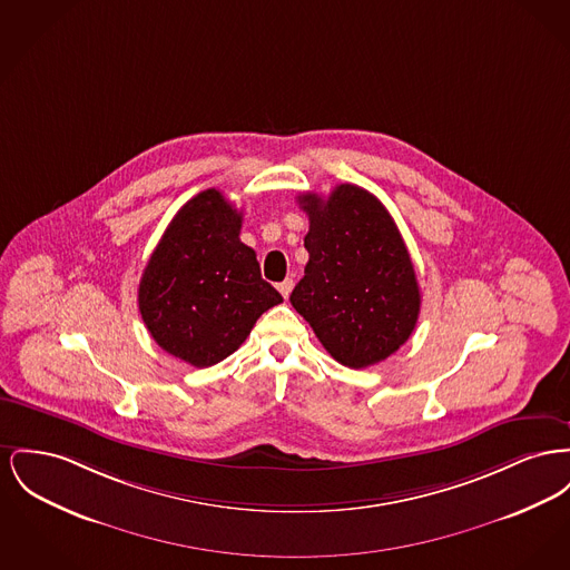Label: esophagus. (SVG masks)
<instances>
[{
  "instance_id": "obj_1",
  "label": "esophagus",
  "mask_w": 570,
  "mask_h": 570,
  "mask_svg": "<svg viewBox=\"0 0 570 570\" xmlns=\"http://www.w3.org/2000/svg\"><path fill=\"white\" fill-rule=\"evenodd\" d=\"M293 286H295V282L288 277V279H284V282H279V284H277V291L282 293V297H284V299H288V295H291Z\"/></svg>"
}]
</instances>
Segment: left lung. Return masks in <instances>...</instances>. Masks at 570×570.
I'll use <instances>...</instances> for the list:
<instances>
[{"instance_id": "1", "label": "left lung", "mask_w": 570, "mask_h": 570, "mask_svg": "<svg viewBox=\"0 0 570 570\" xmlns=\"http://www.w3.org/2000/svg\"><path fill=\"white\" fill-rule=\"evenodd\" d=\"M309 217L305 275L291 303L327 353L348 368L387 360L413 334L420 286L387 208L357 185H337L323 200L303 194Z\"/></svg>"}]
</instances>
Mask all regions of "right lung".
Segmentation results:
<instances>
[{
  "mask_svg": "<svg viewBox=\"0 0 570 570\" xmlns=\"http://www.w3.org/2000/svg\"><path fill=\"white\" fill-rule=\"evenodd\" d=\"M240 224L243 213L222 191H200L174 215L139 282L144 325L164 351L196 368L233 355L282 303L256 252L240 243Z\"/></svg>",
  "mask_w": 570,
  "mask_h": 570,
  "instance_id": "right-lung-1",
  "label": "right lung"
}]
</instances>
